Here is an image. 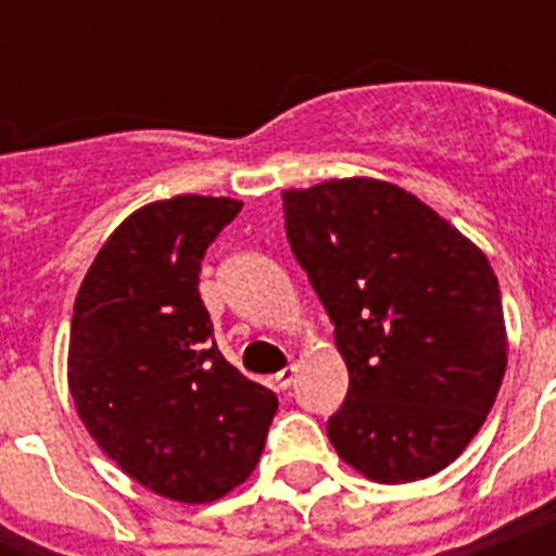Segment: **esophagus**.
Instances as JSON below:
<instances>
[{"mask_svg": "<svg viewBox=\"0 0 556 556\" xmlns=\"http://www.w3.org/2000/svg\"><path fill=\"white\" fill-rule=\"evenodd\" d=\"M294 378H296V364H291V366H286V369L274 375V383H277V389H288L291 383H294Z\"/></svg>", "mask_w": 556, "mask_h": 556, "instance_id": "esophagus-1", "label": "esophagus"}]
</instances>
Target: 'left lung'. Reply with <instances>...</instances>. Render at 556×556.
Wrapping results in <instances>:
<instances>
[{"mask_svg": "<svg viewBox=\"0 0 556 556\" xmlns=\"http://www.w3.org/2000/svg\"><path fill=\"white\" fill-rule=\"evenodd\" d=\"M282 210L349 369L346 401L326 427L338 456L380 484L444 470L484 424L508 366L488 256L380 178L282 190Z\"/></svg>", "mask_w": 556, "mask_h": 556, "instance_id": "left-lung-1", "label": "left lung"}]
</instances>
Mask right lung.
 Masks as SVG:
<instances>
[{"mask_svg":"<svg viewBox=\"0 0 556 556\" xmlns=\"http://www.w3.org/2000/svg\"><path fill=\"white\" fill-rule=\"evenodd\" d=\"M242 201L173 195L126 216L74 300L68 392L98 447L164 500L204 505L260 462L277 395L230 366L201 260Z\"/></svg>","mask_w":556,"mask_h":556,"instance_id":"right-lung-1","label":"right lung"}]
</instances>
